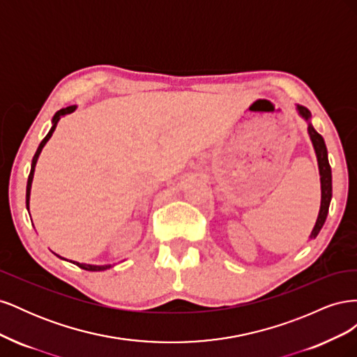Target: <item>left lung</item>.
<instances>
[{"instance_id":"8db88e82","label":"left lung","mask_w":357,"mask_h":357,"mask_svg":"<svg viewBox=\"0 0 357 357\" xmlns=\"http://www.w3.org/2000/svg\"><path fill=\"white\" fill-rule=\"evenodd\" d=\"M298 112L302 117L305 119V121H308V119L311 117L310 110L304 105H298ZM308 134H310L312 146H314L316 155H317L319 169H320V181H321V205H320V211H319L316 226L310 235V240H312L319 235L320 229L323 228V225H325V220L328 218L329 204H331V198H332V171H331V165L328 160V150H326L325 139H323V137L316 131L314 128L311 126V123H308Z\"/></svg>"}]
</instances>
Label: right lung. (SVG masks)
<instances>
[{
	"mask_svg": "<svg viewBox=\"0 0 357 357\" xmlns=\"http://www.w3.org/2000/svg\"><path fill=\"white\" fill-rule=\"evenodd\" d=\"M74 110H75V105H70V107H66V109H61L59 112L55 113V116H53V119H52V123H53V125H52V128H50V131L47 132V135H46L45 138H43V142L40 143V146H38V149H37V152H36L34 158H32L31 172H29L28 183H26V207H28V204H29V193H31L32 177H34V169H36V164H37V159H38V155H40V152H41V149L45 147V144L49 142V138L52 137L53 131H55V128H56V123H58V121H59V117L63 116V114H68V113H71V112H74ZM73 264H75V265H77V266L82 268V269H86V271H104V269L110 268V265L98 266V265H86V264H79V262H73Z\"/></svg>",
	"mask_w": 357,
	"mask_h": 357,
	"instance_id": "add662e5",
	"label": "right lung"
}]
</instances>
